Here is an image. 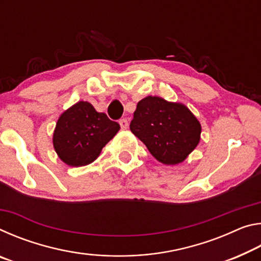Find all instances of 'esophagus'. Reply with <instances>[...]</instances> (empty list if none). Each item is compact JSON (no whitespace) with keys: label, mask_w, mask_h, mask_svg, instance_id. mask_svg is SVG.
<instances>
[{"label":"esophagus","mask_w":261,"mask_h":261,"mask_svg":"<svg viewBox=\"0 0 261 261\" xmlns=\"http://www.w3.org/2000/svg\"><path fill=\"white\" fill-rule=\"evenodd\" d=\"M120 125L123 130H126L129 127V122H127L126 118H122V120H120Z\"/></svg>","instance_id":"1"}]
</instances>
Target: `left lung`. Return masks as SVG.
I'll use <instances>...</instances> for the list:
<instances>
[{"label": "left lung", "instance_id": "1", "mask_svg": "<svg viewBox=\"0 0 261 261\" xmlns=\"http://www.w3.org/2000/svg\"><path fill=\"white\" fill-rule=\"evenodd\" d=\"M130 130L158 161L174 166L199 144L201 125L185 105L149 95L137 105Z\"/></svg>", "mask_w": 261, "mask_h": 261}]
</instances>
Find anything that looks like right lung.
I'll list each match as a JSON object with an SVG mask.
<instances>
[{
  "label": "right lung",
  "instance_id": "add662e5",
  "mask_svg": "<svg viewBox=\"0 0 261 261\" xmlns=\"http://www.w3.org/2000/svg\"><path fill=\"white\" fill-rule=\"evenodd\" d=\"M117 122L98 113L87 101H79L57 120L53 145L64 163L71 167L90 165L120 130Z\"/></svg>",
  "mask_w": 261,
  "mask_h": 261
}]
</instances>
